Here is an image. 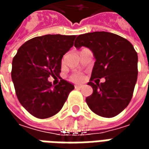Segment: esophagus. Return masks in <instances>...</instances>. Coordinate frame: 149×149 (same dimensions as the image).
<instances>
[{
  "mask_svg": "<svg viewBox=\"0 0 149 149\" xmlns=\"http://www.w3.org/2000/svg\"><path fill=\"white\" fill-rule=\"evenodd\" d=\"M74 87L75 88H81L83 87V84H75Z\"/></svg>",
  "mask_w": 149,
  "mask_h": 149,
  "instance_id": "34e87169",
  "label": "esophagus"
}]
</instances>
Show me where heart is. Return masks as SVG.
Instances as JSON below:
<instances>
[{"label": "heart", "instance_id": "1", "mask_svg": "<svg viewBox=\"0 0 149 149\" xmlns=\"http://www.w3.org/2000/svg\"><path fill=\"white\" fill-rule=\"evenodd\" d=\"M83 79H84L83 75L79 72H75L69 76V80L72 82H80L83 81Z\"/></svg>", "mask_w": 149, "mask_h": 149}]
</instances>
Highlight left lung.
I'll return each mask as SVG.
<instances>
[{"label": "left lung", "instance_id": "left-lung-1", "mask_svg": "<svg viewBox=\"0 0 149 149\" xmlns=\"http://www.w3.org/2000/svg\"><path fill=\"white\" fill-rule=\"evenodd\" d=\"M74 45L88 47L96 58L88 84L93 89L86 97L89 109L107 118L118 115L131 101L137 80L138 56L132 45L116 34L93 32L79 35ZM103 77L106 82L100 84Z\"/></svg>", "mask_w": 149, "mask_h": 149}]
</instances>
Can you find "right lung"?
I'll return each instance as SVG.
<instances>
[{"label": "right lung", "mask_w": 149, "mask_h": 149, "mask_svg": "<svg viewBox=\"0 0 149 149\" xmlns=\"http://www.w3.org/2000/svg\"><path fill=\"white\" fill-rule=\"evenodd\" d=\"M76 36L45 35L27 40L12 63V80L22 106L35 117L45 119L61 109L73 84L61 78L52 86L48 78L60 77L63 56L73 46Z\"/></svg>", "instance_id": "1"}]
</instances>
